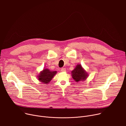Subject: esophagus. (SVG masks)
Instances as JSON below:
<instances>
[{
	"instance_id": "1",
	"label": "esophagus",
	"mask_w": 126,
	"mask_h": 126,
	"mask_svg": "<svg viewBox=\"0 0 126 126\" xmlns=\"http://www.w3.org/2000/svg\"><path fill=\"white\" fill-rule=\"evenodd\" d=\"M61 72H65V71H66V69H65V68H61Z\"/></svg>"
}]
</instances>
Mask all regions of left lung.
<instances>
[{
    "instance_id": "obj_1",
    "label": "left lung",
    "mask_w": 126,
    "mask_h": 126,
    "mask_svg": "<svg viewBox=\"0 0 126 126\" xmlns=\"http://www.w3.org/2000/svg\"><path fill=\"white\" fill-rule=\"evenodd\" d=\"M71 76L75 81L78 83L80 81H85L89 75L82 65L79 64L77 65L73 70L71 71Z\"/></svg>"
}]
</instances>
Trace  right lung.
Instances as JSON below:
<instances>
[{
    "mask_svg": "<svg viewBox=\"0 0 126 126\" xmlns=\"http://www.w3.org/2000/svg\"><path fill=\"white\" fill-rule=\"evenodd\" d=\"M57 73V71H52L49 69L45 68L40 72V73L37 76V78L41 83L48 84Z\"/></svg>",
    "mask_w": 126,
    "mask_h": 126,
    "instance_id": "1",
    "label": "right lung"
}]
</instances>
